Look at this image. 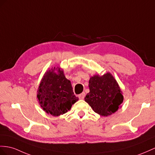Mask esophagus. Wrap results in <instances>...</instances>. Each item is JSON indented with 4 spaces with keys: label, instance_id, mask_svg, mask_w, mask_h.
<instances>
[{
    "label": "esophagus",
    "instance_id": "34e87169",
    "mask_svg": "<svg viewBox=\"0 0 155 155\" xmlns=\"http://www.w3.org/2000/svg\"><path fill=\"white\" fill-rule=\"evenodd\" d=\"M85 93L84 92H82V94H81L80 95H79L78 96V98L80 99V100H83V99L84 98V97H85Z\"/></svg>",
    "mask_w": 155,
    "mask_h": 155
}]
</instances>
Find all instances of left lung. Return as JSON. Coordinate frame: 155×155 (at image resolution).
<instances>
[{
  "label": "left lung",
  "mask_w": 155,
  "mask_h": 155,
  "mask_svg": "<svg viewBox=\"0 0 155 155\" xmlns=\"http://www.w3.org/2000/svg\"><path fill=\"white\" fill-rule=\"evenodd\" d=\"M88 86L90 92L84 100L95 113L107 117L120 107L124 97L117 81L110 73L102 76L96 74L92 77Z\"/></svg>",
  "instance_id": "obj_1"
}]
</instances>
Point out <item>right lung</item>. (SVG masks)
Masks as SVG:
<instances>
[{"label": "right lung", "mask_w": 155, "mask_h": 155, "mask_svg": "<svg viewBox=\"0 0 155 155\" xmlns=\"http://www.w3.org/2000/svg\"><path fill=\"white\" fill-rule=\"evenodd\" d=\"M37 96L42 109L54 117L67 113L78 100L73 93L71 81L58 67H52L45 73Z\"/></svg>", "instance_id": "right-lung-1"}]
</instances>
